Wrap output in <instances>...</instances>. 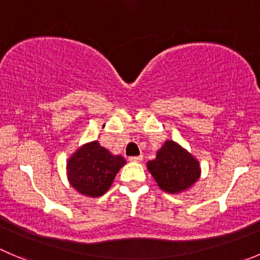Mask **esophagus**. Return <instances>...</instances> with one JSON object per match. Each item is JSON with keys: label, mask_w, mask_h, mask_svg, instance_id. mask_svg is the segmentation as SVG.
<instances>
[{"label": "esophagus", "mask_w": 260, "mask_h": 260, "mask_svg": "<svg viewBox=\"0 0 260 260\" xmlns=\"http://www.w3.org/2000/svg\"><path fill=\"white\" fill-rule=\"evenodd\" d=\"M130 162H142L143 160V155H137V157H130L128 158Z\"/></svg>", "instance_id": "1"}]
</instances>
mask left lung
Masks as SVG:
<instances>
[{
	"label": "left lung",
	"instance_id": "8db88e82",
	"mask_svg": "<svg viewBox=\"0 0 260 260\" xmlns=\"http://www.w3.org/2000/svg\"><path fill=\"white\" fill-rule=\"evenodd\" d=\"M147 169L159 189L169 194L191 189L202 175L199 160L174 140H166Z\"/></svg>",
	"mask_w": 260,
	"mask_h": 260
}]
</instances>
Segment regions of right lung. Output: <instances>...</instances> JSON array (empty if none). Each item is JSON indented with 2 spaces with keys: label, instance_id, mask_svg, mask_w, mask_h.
<instances>
[{
  "label": "right lung",
  "instance_id": "obj_1",
  "mask_svg": "<svg viewBox=\"0 0 260 260\" xmlns=\"http://www.w3.org/2000/svg\"><path fill=\"white\" fill-rule=\"evenodd\" d=\"M126 165L122 155L112 154L97 140L79 147L69 157L66 174L69 184L81 195L102 197L112 185L121 167Z\"/></svg>",
  "mask_w": 260,
  "mask_h": 260
}]
</instances>
